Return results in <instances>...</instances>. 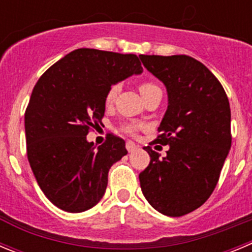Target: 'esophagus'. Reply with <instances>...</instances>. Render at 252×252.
Here are the masks:
<instances>
[{
    "mask_svg": "<svg viewBox=\"0 0 252 252\" xmlns=\"http://www.w3.org/2000/svg\"><path fill=\"white\" fill-rule=\"evenodd\" d=\"M126 149H127L128 152H132L135 151V150H137V145L132 141H127L126 142Z\"/></svg>",
    "mask_w": 252,
    "mask_h": 252,
    "instance_id": "1",
    "label": "esophagus"
}]
</instances>
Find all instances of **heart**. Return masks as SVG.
<instances>
[{
	"label": "heart",
	"mask_w": 252,
	"mask_h": 252,
	"mask_svg": "<svg viewBox=\"0 0 252 252\" xmlns=\"http://www.w3.org/2000/svg\"><path fill=\"white\" fill-rule=\"evenodd\" d=\"M138 89H140V92H141V94L145 97V96H146L147 94H150L151 91H154V90H158V85H155L154 82H150V81H144V82H141V84H140ZM119 91H120L119 84H112L110 87H108L107 91H106V94H105V105L106 106H110L114 103V101H115V98H116ZM140 128H141V126H140L138 124H136V122H128V124L124 125L122 130H124L125 132L130 133V135H135L136 131L140 130Z\"/></svg>",
	"instance_id": "b5f03b06"
}]
</instances>
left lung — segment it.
<instances>
[{"mask_svg": "<svg viewBox=\"0 0 252 252\" xmlns=\"http://www.w3.org/2000/svg\"><path fill=\"white\" fill-rule=\"evenodd\" d=\"M145 67L167 89L168 106L150 145L170 149L160 158L151 146L149 166L138 175L149 204L179 218L204 205L219 182L231 147V111L215 75L186 55H141Z\"/></svg>", "mask_w": 252, "mask_h": 252, "instance_id": "obj_1", "label": "left lung"}]
</instances>
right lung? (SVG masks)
I'll use <instances>...</instances> for the list:
<instances>
[{
  "instance_id": "obj_1",
  "label": "right lung",
  "mask_w": 252,
  "mask_h": 252,
  "mask_svg": "<svg viewBox=\"0 0 252 252\" xmlns=\"http://www.w3.org/2000/svg\"><path fill=\"white\" fill-rule=\"evenodd\" d=\"M141 72L136 55L78 48L38 78L25 112L27 158L55 206L82 212L102 198L108 170L127 150L119 136L97 149L86 136L102 124L108 87Z\"/></svg>"
}]
</instances>
